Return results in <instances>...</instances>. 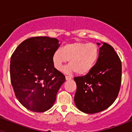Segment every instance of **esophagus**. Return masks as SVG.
Instances as JSON below:
<instances>
[{
    "mask_svg": "<svg viewBox=\"0 0 132 132\" xmlns=\"http://www.w3.org/2000/svg\"><path fill=\"white\" fill-rule=\"evenodd\" d=\"M65 79H66V80H71L72 77H69V76H65Z\"/></svg>",
    "mask_w": 132,
    "mask_h": 132,
    "instance_id": "obj_1",
    "label": "esophagus"
}]
</instances>
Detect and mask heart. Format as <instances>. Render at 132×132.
<instances>
[{"label":"heart","mask_w":132,"mask_h":132,"mask_svg":"<svg viewBox=\"0 0 132 132\" xmlns=\"http://www.w3.org/2000/svg\"><path fill=\"white\" fill-rule=\"evenodd\" d=\"M99 55L98 45L94 43L74 42L65 44L62 50H57L52 55V62L55 68L61 70L63 65L69 61L70 65L63 71L71 73L75 71L83 75L91 71Z\"/></svg>","instance_id":"obj_1"}]
</instances>
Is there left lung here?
I'll list each match as a JSON object with an SVG mask.
<instances>
[{"label": "left lung", "mask_w": 132, "mask_h": 132, "mask_svg": "<svg viewBox=\"0 0 132 132\" xmlns=\"http://www.w3.org/2000/svg\"><path fill=\"white\" fill-rule=\"evenodd\" d=\"M96 63L85 76L75 77L77 108L86 114L102 112L110 106L118 94L122 79V63L111 45L97 43Z\"/></svg>", "instance_id": "left-lung-1"}]
</instances>
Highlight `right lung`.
Returning a JSON list of instances; mask_svg holds the SVG:
<instances>
[{"label": "right lung", "instance_id": "obj_1", "mask_svg": "<svg viewBox=\"0 0 132 132\" xmlns=\"http://www.w3.org/2000/svg\"><path fill=\"white\" fill-rule=\"evenodd\" d=\"M59 47L57 39L39 36L24 40L12 55V85L16 97L28 110L44 112L53 106L65 81L52 62V55Z\"/></svg>", "mask_w": 132, "mask_h": 132}]
</instances>
